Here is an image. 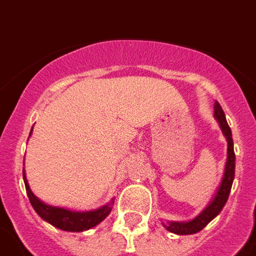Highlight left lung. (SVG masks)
Listing matches in <instances>:
<instances>
[{
    "instance_id": "left-lung-1",
    "label": "left lung",
    "mask_w": 256,
    "mask_h": 256,
    "mask_svg": "<svg viewBox=\"0 0 256 256\" xmlns=\"http://www.w3.org/2000/svg\"><path fill=\"white\" fill-rule=\"evenodd\" d=\"M214 118L220 124V128L222 130V134L225 135L228 142V156L226 162H225L224 176L221 180V184L218 186V191L210 204L198 214L196 218L188 222H178V221H168L166 224H162L166 230L174 234H194L200 232L210 221L214 220L216 216L221 212L226 203L229 194H230L232 184L234 180V169H236V154H234L233 148V138H232V130L225 118V113L221 108V105L218 102H214Z\"/></svg>"
}]
</instances>
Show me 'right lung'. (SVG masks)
<instances>
[{"label": "right lung", "mask_w": 256, "mask_h": 256, "mask_svg": "<svg viewBox=\"0 0 256 256\" xmlns=\"http://www.w3.org/2000/svg\"><path fill=\"white\" fill-rule=\"evenodd\" d=\"M32 134L30 132V136ZM23 180H24L26 184V191H27V195H28V199L31 202L32 207L36 211V214L45 220L46 222L52 224L53 226L58 228L61 230L66 232H83L88 230L91 228L96 226L98 224H100L102 220H104L112 211V207L114 204V200L112 199L110 203L102 206V207L98 208V210H94V211H87V212H76V211H70V210H66V208L61 207H53V206H49L44 202H42L36 196L34 192L30 188V184L27 182V178H26L24 169H23Z\"/></svg>", "instance_id": "1"}]
</instances>
